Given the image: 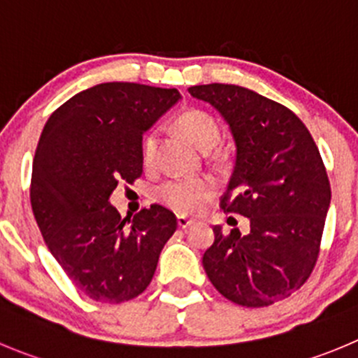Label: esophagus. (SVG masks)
I'll list each match as a JSON object with an SVG mask.
<instances>
[{
	"instance_id": "esophagus-1",
	"label": "esophagus",
	"mask_w": 358,
	"mask_h": 358,
	"mask_svg": "<svg viewBox=\"0 0 358 358\" xmlns=\"http://www.w3.org/2000/svg\"><path fill=\"white\" fill-rule=\"evenodd\" d=\"M193 224V220H188V217L185 216H177V227L181 228V230H186V228H189Z\"/></svg>"
}]
</instances>
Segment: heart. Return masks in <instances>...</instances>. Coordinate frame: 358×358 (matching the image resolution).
<instances>
[{
  "instance_id": "b5f03b06",
  "label": "heart",
  "mask_w": 358,
  "mask_h": 358,
  "mask_svg": "<svg viewBox=\"0 0 358 358\" xmlns=\"http://www.w3.org/2000/svg\"><path fill=\"white\" fill-rule=\"evenodd\" d=\"M177 130L192 141L202 151L216 148L221 138V128L216 119L199 108L179 114L176 119ZM159 135L156 130L148 131L141 144V159L145 169H151L158 155ZM216 193V186L209 177H188V179H169L156 188L155 195L159 203L177 214H196Z\"/></svg>"
}]
</instances>
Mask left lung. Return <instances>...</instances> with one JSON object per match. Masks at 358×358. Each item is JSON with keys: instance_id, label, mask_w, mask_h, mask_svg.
I'll list each match as a JSON object with an SVG mask.
<instances>
[{"instance_id": "1", "label": "left lung", "mask_w": 358, "mask_h": 358, "mask_svg": "<svg viewBox=\"0 0 358 358\" xmlns=\"http://www.w3.org/2000/svg\"><path fill=\"white\" fill-rule=\"evenodd\" d=\"M230 126L236 165L221 196L224 213L250 217V232L223 234L203 253L207 278L228 301L265 308L290 297L320 255L330 182L304 122L285 105L232 84L189 87Z\"/></svg>"}]
</instances>
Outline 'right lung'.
<instances>
[{
	"label": "right lung",
	"mask_w": 358,
	"mask_h": 358,
	"mask_svg": "<svg viewBox=\"0 0 358 358\" xmlns=\"http://www.w3.org/2000/svg\"><path fill=\"white\" fill-rule=\"evenodd\" d=\"M181 98L177 90L105 83L50 114L33 159V214L47 248L86 297L121 304L151 283L177 220L152 203L134 220L110 206L142 176V134Z\"/></svg>",
	"instance_id": "right-lung-1"
}]
</instances>
